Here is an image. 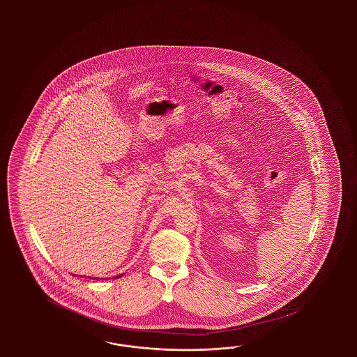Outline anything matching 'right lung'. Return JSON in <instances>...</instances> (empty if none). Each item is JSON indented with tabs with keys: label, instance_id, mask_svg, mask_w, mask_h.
Wrapping results in <instances>:
<instances>
[{
	"label": "right lung",
	"instance_id": "1",
	"mask_svg": "<svg viewBox=\"0 0 357 357\" xmlns=\"http://www.w3.org/2000/svg\"><path fill=\"white\" fill-rule=\"evenodd\" d=\"M120 276H121V275H118V276H115V278H116V279H118V278H120Z\"/></svg>",
	"mask_w": 357,
	"mask_h": 357
}]
</instances>
